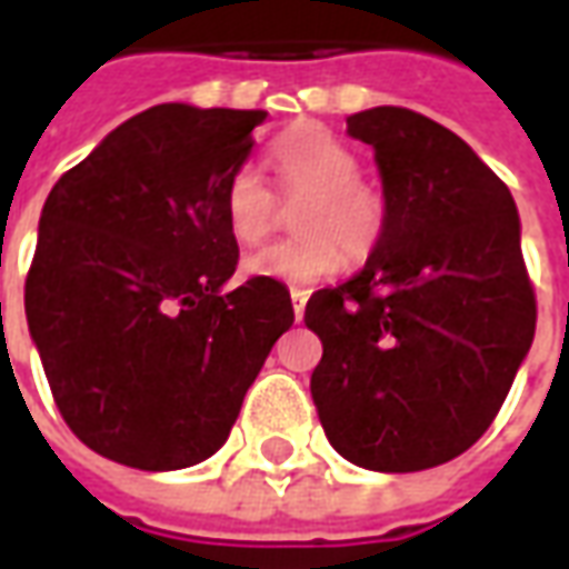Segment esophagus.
Instances as JSON below:
<instances>
[{"instance_id":"obj_1","label":"esophagus","mask_w":569,"mask_h":569,"mask_svg":"<svg viewBox=\"0 0 569 569\" xmlns=\"http://www.w3.org/2000/svg\"><path fill=\"white\" fill-rule=\"evenodd\" d=\"M292 296V310H296V320L305 317V305H308V289H289Z\"/></svg>"}]
</instances>
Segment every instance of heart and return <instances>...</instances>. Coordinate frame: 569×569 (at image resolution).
<instances>
[{
    "mask_svg": "<svg viewBox=\"0 0 569 569\" xmlns=\"http://www.w3.org/2000/svg\"><path fill=\"white\" fill-rule=\"evenodd\" d=\"M271 167L298 234L243 256V273L310 286L332 277L345 256L366 261L387 231V198L359 176V154L332 130L301 121L271 146ZM224 224L237 243H256L277 222V198L252 167L231 173L222 194Z\"/></svg>",
    "mask_w": 569,
    "mask_h": 569,
    "instance_id": "heart-1",
    "label": "heart"
}]
</instances>
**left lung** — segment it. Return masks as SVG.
<instances>
[{"label":"left lung","mask_w":569,"mask_h":569,"mask_svg":"<svg viewBox=\"0 0 569 569\" xmlns=\"http://www.w3.org/2000/svg\"><path fill=\"white\" fill-rule=\"evenodd\" d=\"M369 142L387 231L366 268L305 308L322 359L310 396L332 448L418 472L493 423L537 332V296L509 188L432 118L378 106L347 118Z\"/></svg>","instance_id":"1"}]
</instances>
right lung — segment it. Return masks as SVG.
Masks as SVG:
<instances>
[{"instance_id":"right-lung-1","label":"right lung","mask_w":569,"mask_h":569,"mask_svg":"<svg viewBox=\"0 0 569 569\" xmlns=\"http://www.w3.org/2000/svg\"><path fill=\"white\" fill-rule=\"evenodd\" d=\"M261 109L151 106L60 176L23 305L44 378L91 451L163 472L216 453L292 326L280 280L237 271L222 194Z\"/></svg>"}]
</instances>
